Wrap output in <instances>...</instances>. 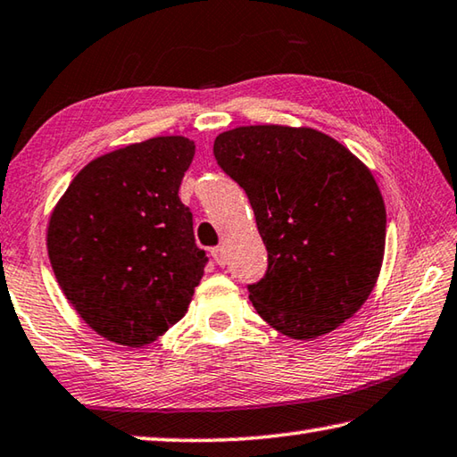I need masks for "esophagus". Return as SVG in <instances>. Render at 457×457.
Wrapping results in <instances>:
<instances>
[{
  "instance_id": "esophagus-1",
  "label": "esophagus",
  "mask_w": 457,
  "mask_h": 457,
  "mask_svg": "<svg viewBox=\"0 0 457 457\" xmlns=\"http://www.w3.org/2000/svg\"><path fill=\"white\" fill-rule=\"evenodd\" d=\"M211 254H212V258H214V262H217L219 266H225V264H227L225 248H222V246H214V248H211Z\"/></svg>"
}]
</instances>
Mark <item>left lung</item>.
I'll return each mask as SVG.
<instances>
[{"label": "left lung", "instance_id": "1", "mask_svg": "<svg viewBox=\"0 0 457 457\" xmlns=\"http://www.w3.org/2000/svg\"><path fill=\"white\" fill-rule=\"evenodd\" d=\"M212 151L245 188L269 251L266 274L248 284L262 320L310 340L354 316L386 246L384 199L364 162L308 127H237Z\"/></svg>", "mask_w": 457, "mask_h": 457}]
</instances>
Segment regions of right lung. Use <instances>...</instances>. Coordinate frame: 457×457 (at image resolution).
Wrapping results in <instances>:
<instances>
[{"mask_svg":"<svg viewBox=\"0 0 457 457\" xmlns=\"http://www.w3.org/2000/svg\"><path fill=\"white\" fill-rule=\"evenodd\" d=\"M187 137H153L85 165L51 212L47 253L69 303L103 338L139 348L185 316L204 251L179 187Z\"/></svg>","mask_w":457,"mask_h":457,"instance_id":"obj_1","label":"right lung"}]
</instances>
